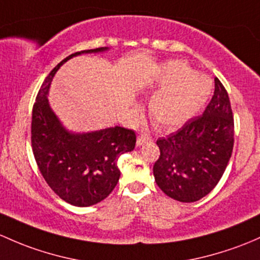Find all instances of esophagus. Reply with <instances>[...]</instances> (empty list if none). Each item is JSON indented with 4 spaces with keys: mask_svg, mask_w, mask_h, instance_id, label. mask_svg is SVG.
I'll return each instance as SVG.
<instances>
[{
    "mask_svg": "<svg viewBox=\"0 0 260 260\" xmlns=\"http://www.w3.org/2000/svg\"><path fill=\"white\" fill-rule=\"evenodd\" d=\"M151 141V137H148L147 135H139L137 137V146L141 147L143 146V144H146L147 142Z\"/></svg>",
    "mask_w": 260,
    "mask_h": 260,
    "instance_id": "34e87169",
    "label": "esophagus"
}]
</instances>
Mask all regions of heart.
<instances>
[{
    "label": "heart",
    "instance_id": "b5f03b06",
    "mask_svg": "<svg viewBox=\"0 0 260 260\" xmlns=\"http://www.w3.org/2000/svg\"><path fill=\"white\" fill-rule=\"evenodd\" d=\"M155 88L148 102L152 119L162 128L184 124L201 111L212 93V81L182 61H167L149 81Z\"/></svg>",
    "mask_w": 260,
    "mask_h": 260
}]
</instances>
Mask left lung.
<instances>
[{"label": "left lung", "instance_id": "obj_1", "mask_svg": "<svg viewBox=\"0 0 260 260\" xmlns=\"http://www.w3.org/2000/svg\"><path fill=\"white\" fill-rule=\"evenodd\" d=\"M234 143V121L228 93L214 78V94L203 116L157 141L160 155L153 176L163 193L183 203L206 197L222 178Z\"/></svg>", "mask_w": 260, "mask_h": 260}]
</instances>
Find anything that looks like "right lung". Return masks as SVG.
I'll list each match as a JSON object with an SVG mask.
<instances>
[{"label": "right lung", "mask_w": 260, "mask_h": 260, "mask_svg": "<svg viewBox=\"0 0 260 260\" xmlns=\"http://www.w3.org/2000/svg\"><path fill=\"white\" fill-rule=\"evenodd\" d=\"M108 47L72 53L46 77L32 111V151L51 189L76 207H89L107 198L118 183V157L136 146L135 131L114 125L92 132H73L51 108L48 93L57 71L68 59L103 53Z\"/></svg>", "instance_id": "add662e5"}]
</instances>
